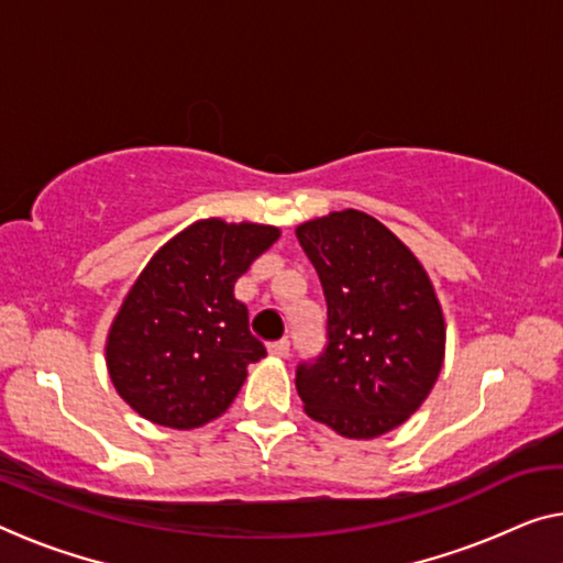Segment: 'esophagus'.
I'll list each match as a JSON object with an SVG mask.
<instances>
[{
  "instance_id": "1",
  "label": "esophagus",
  "mask_w": 563,
  "mask_h": 563,
  "mask_svg": "<svg viewBox=\"0 0 563 563\" xmlns=\"http://www.w3.org/2000/svg\"><path fill=\"white\" fill-rule=\"evenodd\" d=\"M267 351H271L273 356H278V358H285L290 354V343H288V339H280V341H273L271 346H267Z\"/></svg>"
}]
</instances>
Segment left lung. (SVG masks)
Wrapping results in <instances>:
<instances>
[{
  "mask_svg": "<svg viewBox=\"0 0 563 563\" xmlns=\"http://www.w3.org/2000/svg\"><path fill=\"white\" fill-rule=\"evenodd\" d=\"M296 234L329 306L325 349L296 368L306 415L343 438H379L438 382L440 300L412 250L358 209L303 222Z\"/></svg>",
  "mask_w": 563,
  "mask_h": 563,
  "instance_id": "1",
  "label": "left lung"
}]
</instances>
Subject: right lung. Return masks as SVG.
Returning <instances> with one entry per match:
<instances>
[{
    "mask_svg": "<svg viewBox=\"0 0 563 563\" xmlns=\"http://www.w3.org/2000/svg\"><path fill=\"white\" fill-rule=\"evenodd\" d=\"M280 238L271 224L199 220L148 260L106 341L115 391L154 424L195 430L238 397L263 358L234 283Z\"/></svg>",
    "mask_w": 563,
    "mask_h": 563,
    "instance_id": "right-lung-1",
    "label": "right lung"
}]
</instances>
